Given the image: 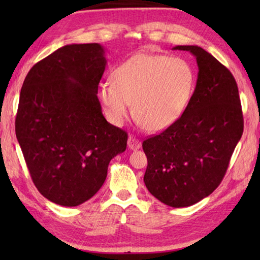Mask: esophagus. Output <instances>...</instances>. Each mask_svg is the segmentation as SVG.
Returning <instances> with one entry per match:
<instances>
[{"label": "esophagus", "instance_id": "esophagus-1", "mask_svg": "<svg viewBox=\"0 0 260 260\" xmlns=\"http://www.w3.org/2000/svg\"><path fill=\"white\" fill-rule=\"evenodd\" d=\"M127 144H128V148L132 149V150H138V149L141 148L140 140L136 139L134 135L128 136V141H127Z\"/></svg>", "mask_w": 260, "mask_h": 260}]
</instances>
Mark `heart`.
Returning <instances> with one entry per match:
<instances>
[{
  "label": "heart",
  "mask_w": 260,
  "mask_h": 260,
  "mask_svg": "<svg viewBox=\"0 0 260 260\" xmlns=\"http://www.w3.org/2000/svg\"><path fill=\"white\" fill-rule=\"evenodd\" d=\"M112 81L98 88L109 120L121 125L129 116L132 104L140 125L160 132L173 125L187 109L195 72L181 57L139 52L114 69Z\"/></svg>",
  "instance_id": "1"
}]
</instances>
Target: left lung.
<instances>
[{
	"instance_id": "8db88e82",
	"label": "left lung",
	"mask_w": 260,
	"mask_h": 260,
	"mask_svg": "<svg viewBox=\"0 0 260 260\" xmlns=\"http://www.w3.org/2000/svg\"><path fill=\"white\" fill-rule=\"evenodd\" d=\"M196 57V88L182 116L143 141L144 183L172 208H186L212 193L225 177L243 133L239 88L230 70L197 46H177Z\"/></svg>"
}]
</instances>
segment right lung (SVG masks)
<instances>
[{"instance_id":"add662e5","label":"right lung","mask_w":260,"mask_h":260,"mask_svg":"<svg viewBox=\"0 0 260 260\" xmlns=\"http://www.w3.org/2000/svg\"><path fill=\"white\" fill-rule=\"evenodd\" d=\"M105 65L99 43L68 45L38 61L21 87L16 136L35 187L52 203L91 199L126 150L128 135L107 121L98 99Z\"/></svg>"}]
</instances>
